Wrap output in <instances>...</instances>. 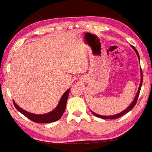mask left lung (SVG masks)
Segmentation results:
<instances>
[{
  "label": "left lung",
  "instance_id": "left-lung-1",
  "mask_svg": "<svg viewBox=\"0 0 152 152\" xmlns=\"http://www.w3.org/2000/svg\"><path fill=\"white\" fill-rule=\"evenodd\" d=\"M132 48L134 49V50H135L136 53H137V56H138V58H139V60H140V56H139V53H138V52H137V50H136L135 48H134V46H132ZM140 73H141V81H140V87H139L138 91H137V95H136V96H135V98H134V101H133L132 103L131 104L129 105V107H127V108L125 110H124L123 112H121V113H119V114L115 115H111V116H104V115H100L96 114V113H93V112H92V113H93V114L95 116H96V117L100 118H103V119H116V118H118L121 117V116H123L124 115L126 114L127 113H129V112L130 110H131L132 109L133 107H134V106H135L136 103H137V99H138V97H139V94H140V89H141V86H142V70H141V67H140Z\"/></svg>",
  "mask_w": 152,
  "mask_h": 152
}]
</instances>
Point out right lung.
Returning <instances> with one entry per match:
<instances>
[{"instance_id": "add662e5", "label": "right lung", "mask_w": 152, "mask_h": 152, "mask_svg": "<svg viewBox=\"0 0 152 152\" xmlns=\"http://www.w3.org/2000/svg\"><path fill=\"white\" fill-rule=\"evenodd\" d=\"M69 92H70V89L67 90V91L64 93L63 96H62L60 102H59L57 107H56L53 111L50 112V113H47V114L36 115L33 114V113H28V112L25 111V110H23V109H21L20 107H18V106L15 103L14 101L13 104L14 106L15 107V108H16L20 113H22L23 115H24L26 117L28 118V119H30L32 121L35 122V123H51V122H54L59 120V119L62 117V115H63L64 112H65V107H66V103L67 98H68Z\"/></svg>"}]
</instances>
